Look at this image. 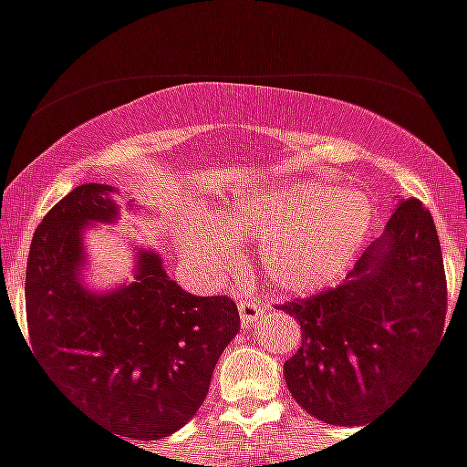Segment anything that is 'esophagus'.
<instances>
[{
	"mask_svg": "<svg viewBox=\"0 0 467 467\" xmlns=\"http://www.w3.org/2000/svg\"><path fill=\"white\" fill-rule=\"evenodd\" d=\"M237 310H239V319H242V327H244V329L254 327V324H256L258 319L265 315L263 306L256 301H239Z\"/></svg>",
	"mask_w": 467,
	"mask_h": 467,
	"instance_id": "34e87169",
	"label": "esophagus"
}]
</instances>
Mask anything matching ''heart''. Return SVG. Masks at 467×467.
Segmentation results:
<instances>
[{"label":"heart","mask_w":467,"mask_h":467,"mask_svg":"<svg viewBox=\"0 0 467 467\" xmlns=\"http://www.w3.org/2000/svg\"><path fill=\"white\" fill-rule=\"evenodd\" d=\"M374 225L367 192L319 181L234 190L206 218L178 223L181 256L202 273L237 258L234 239H254L263 277L282 294H312L357 261Z\"/></svg>","instance_id":"obj_1"}]
</instances>
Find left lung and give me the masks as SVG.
Returning <instances> with one entry per match:
<instances>
[{"label": "left lung", "instance_id": "left-lung-1", "mask_svg": "<svg viewBox=\"0 0 467 467\" xmlns=\"http://www.w3.org/2000/svg\"><path fill=\"white\" fill-rule=\"evenodd\" d=\"M279 310L303 329L301 348L284 362L296 402L329 425H367L444 331L447 279L430 211L413 197L397 202L338 289Z\"/></svg>", "mask_w": 467, "mask_h": 467}]
</instances>
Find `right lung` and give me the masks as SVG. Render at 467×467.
<instances>
[{"mask_svg": "<svg viewBox=\"0 0 467 467\" xmlns=\"http://www.w3.org/2000/svg\"><path fill=\"white\" fill-rule=\"evenodd\" d=\"M115 194L112 185H79L39 223L27 256V329L39 364L100 428L161 440L200 411L239 312L225 296L183 291L155 249L136 244L131 282L93 289L84 230L119 221Z\"/></svg>", "mask_w": 467, "mask_h": 467, "instance_id": "right-lung-1", "label": "right lung"}]
</instances>
